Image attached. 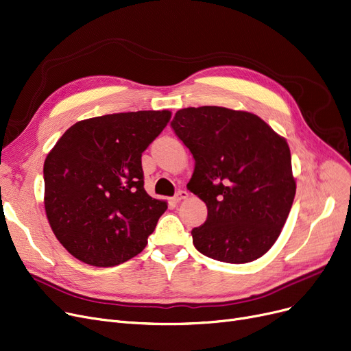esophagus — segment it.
Wrapping results in <instances>:
<instances>
[{"mask_svg": "<svg viewBox=\"0 0 351 351\" xmlns=\"http://www.w3.org/2000/svg\"><path fill=\"white\" fill-rule=\"evenodd\" d=\"M188 196H189V193L186 191H178V193L173 196V202L179 204L182 199H186Z\"/></svg>", "mask_w": 351, "mask_h": 351, "instance_id": "obj_1", "label": "esophagus"}]
</instances>
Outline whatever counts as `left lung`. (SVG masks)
I'll return each mask as SVG.
<instances>
[{"label": "left lung", "instance_id": "left-lung-1", "mask_svg": "<svg viewBox=\"0 0 351 351\" xmlns=\"http://www.w3.org/2000/svg\"><path fill=\"white\" fill-rule=\"evenodd\" d=\"M195 159L186 185L206 204L192 230L195 248L217 261L245 264L276 243L295 196L287 141L254 113L186 108L172 123Z\"/></svg>", "mask_w": 351, "mask_h": 351}]
</instances>
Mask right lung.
Instances as JSON below:
<instances>
[{
  "label": "right lung",
  "instance_id": "right-lung-1",
  "mask_svg": "<svg viewBox=\"0 0 351 351\" xmlns=\"http://www.w3.org/2000/svg\"><path fill=\"white\" fill-rule=\"evenodd\" d=\"M171 116L141 110L80 120L49 152L45 215L79 261L114 267L146 247L167 204L146 193L142 154Z\"/></svg>",
  "mask_w": 351,
  "mask_h": 351
}]
</instances>
